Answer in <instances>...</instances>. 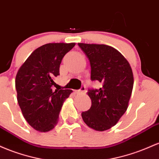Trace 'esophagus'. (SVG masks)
Here are the masks:
<instances>
[{"instance_id":"esophagus-1","label":"esophagus","mask_w":159,"mask_h":159,"mask_svg":"<svg viewBox=\"0 0 159 159\" xmlns=\"http://www.w3.org/2000/svg\"><path fill=\"white\" fill-rule=\"evenodd\" d=\"M76 94H84L85 93V86H82L81 89L80 90L76 91Z\"/></svg>"}]
</instances>
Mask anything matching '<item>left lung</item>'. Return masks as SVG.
I'll use <instances>...</instances> for the list:
<instances>
[{
    "label": "left lung",
    "instance_id": "left-lung-1",
    "mask_svg": "<svg viewBox=\"0 0 159 159\" xmlns=\"http://www.w3.org/2000/svg\"><path fill=\"white\" fill-rule=\"evenodd\" d=\"M78 45L90 61L91 79L103 84L99 89L87 92L92 107L82 113V118L89 128L106 131L119 122L128 107L134 85L132 69L112 46L82 43Z\"/></svg>",
    "mask_w": 159,
    "mask_h": 159
}]
</instances>
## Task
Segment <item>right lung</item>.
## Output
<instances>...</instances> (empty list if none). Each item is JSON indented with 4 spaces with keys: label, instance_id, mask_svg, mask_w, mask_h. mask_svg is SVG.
Wrapping results in <instances>:
<instances>
[{
    "label": "right lung",
    "instance_id": "add662e5",
    "mask_svg": "<svg viewBox=\"0 0 159 159\" xmlns=\"http://www.w3.org/2000/svg\"><path fill=\"white\" fill-rule=\"evenodd\" d=\"M75 43H54L35 49L18 70L16 76L17 101L24 118L32 128L47 132L56 127L64 101L70 89H56L62 58Z\"/></svg>",
    "mask_w": 159,
    "mask_h": 159
}]
</instances>
